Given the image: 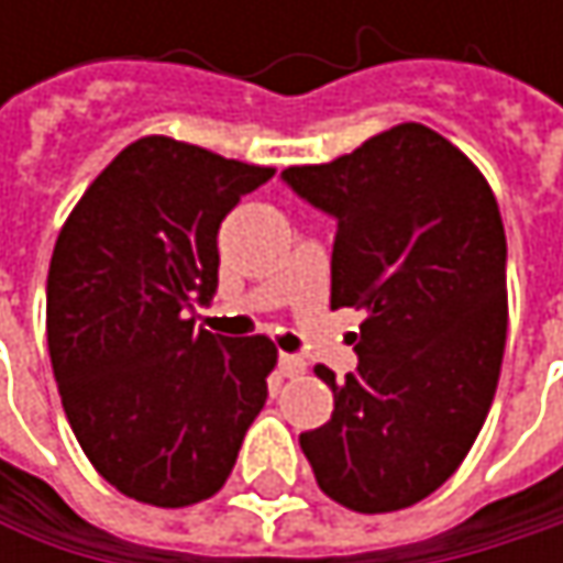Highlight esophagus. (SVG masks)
<instances>
[{"label": "esophagus", "mask_w": 563, "mask_h": 563, "mask_svg": "<svg viewBox=\"0 0 563 563\" xmlns=\"http://www.w3.org/2000/svg\"><path fill=\"white\" fill-rule=\"evenodd\" d=\"M306 372V362L299 358V355H286L280 352V375L283 378H299Z\"/></svg>", "instance_id": "1"}]
</instances>
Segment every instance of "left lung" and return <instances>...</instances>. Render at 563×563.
<instances>
[{"label":"left lung","instance_id":"left-lung-1","mask_svg":"<svg viewBox=\"0 0 563 563\" xmlns=\"http://www.w3.org/2000/svg\"><path fill=\"white\" fill-rule=\"evenodd\" d=\"M283 181L335 218L332 309L355 306L358 368L329 423L299 433L319 489L352 511L437 493L493 407L506 352V228L496 195L450 140L400 123Z\"/></svg>","mask_w":563,"mask_h":563}]
</instances>
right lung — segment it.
<instances>
[{"label": "right lung", "mask_w": 563, "mask_h": 563, "mask_svg": "<svg viewBox=\"0 0 563 563\" xmlns=\"http://www.w3.org/2000/svg\"><path fill=\"white\" fill-rule=\"evenodd\" d=\"M274 169L169 136L130 143L84 191L48 271V352L70 430L123 496H214L267 400V335L195 329L218 289V228Z\"/></svg>", "instance_id": "obj_1"}]
</instances>
